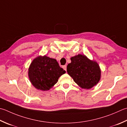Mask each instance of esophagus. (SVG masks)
Here are the masks:
<instances>
[{
    "instance_id": "esophagus-1",
    "label": "esophagus",
    "mask_w": 127,
    "mask_h": 127,
    "mask_svg": "<svg viewBox=\"0 0 127 127\" xmlns=\"http://www.w3.org/2000/svg\"><path fill=\"white\" fill-rule=\"evenodd\" d=\"M63 69H64V70H65V71L66 70V65H64L63 66Z\"/></svg>"
}]
</instances>
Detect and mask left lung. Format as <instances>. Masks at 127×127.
Returning a JSON list of instances; mask_svg holds the SVG:
<instances>
[{"label": "left lung", "instance_id": "left-lung-1", "mask_svg": "<svg viewBox=\"0 0 127 127\" xmlns=\"http://www.w3.org/2000/svg\"><path fill=\"white\" fill-rule=\"evenodd\" d=\"M66 70L75 83L83 89H90L97 84L101 78V70L96 62L85 55L78 54L70 58Z\"/></svg>", "mask_w": 127, "mask_h": 127}]
</instances>
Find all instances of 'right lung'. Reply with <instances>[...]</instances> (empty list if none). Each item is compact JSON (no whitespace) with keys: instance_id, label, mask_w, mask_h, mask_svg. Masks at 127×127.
Returning <instances> with one entry per match:
<instances>
[{"instance_id":"1","label":"right lung","mask_w":127,"mask_h":127,"mask_svg":"<svg viewBox=\"0 0 127 127\" xmlns=\"http://www.w3.org/2000/svg\"><path fill=\"white\" fill-rule=\"evenodd\" d=\"M65 71L59 66L55 59L46 56H38L32 62L29 68V77L31 84L38 90H48L58 82Z\"/></svg>"}]
</instances>
